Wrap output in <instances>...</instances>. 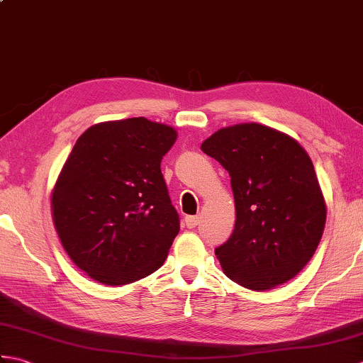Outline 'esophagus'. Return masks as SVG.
Wrapping results in <instances>:
<instances>
[{"label": "esophagus", "mask_w": 363, "mask_h": 363, "mask_svg": "<svg viewBox=\"0 0 363 363\" xmlns=\"http://www.w3.org/2000/svg\"><path fill=\"white\" fill-rule=\"evenodd\" d=\"M199 225V217H186V226L189 229H194Z\"/></svg>", "instance_id": "1"}]
</instances>
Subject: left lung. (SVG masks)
<instances>
[{
  "label": "left lung",
  "mask_w": 363,
  "mask_h": 363,
  "mask_svg": "<svg viewBox=\"0 0 363 363\" xmlns=\"http://www.w3.org/2000/svg\"><path fill=\"white\" fill-rule=\"evenodd\" d=\"M201 150L228 169L235 199L234 233L215 248L223 272L259 291L290 281L312 259L326 223L309 154L257 123L220 129Z\"/></svg>",
  "instance_id": "obj_1"
}]
</instances>
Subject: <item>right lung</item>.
Segmentation results:
<instances>
[{
  "instance_id": "1",
  "label": "right lung",
  "mask_w": 363,
  "mask_h": 363,
  "mask_svg": "<svg viewBox=\"0 0 363 363\" xmlns=\"http://www.w3.org/2000/svg\"><path fill=\"white\" fill-rule=\"evenodd\" d=\"M176 130L143 117L89 128L52 190V220L68 256L91 279L125 285L164 264L179 215L160 162Z\"/></svg>"
}]
</instances>
